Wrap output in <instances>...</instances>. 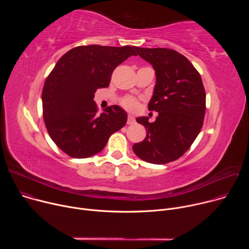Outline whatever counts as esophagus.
I'll return each instance as SVG.
<instances>
[{"label": "esophagus", "instance_id": "obj_1", "mask_svg": "<svg viewBox=\"0 0 249 249\" xmlns=\"http://www.w3.org/2000/svg\"><path fill=\"white\" fill-rule=\"evenodd\" d=\"M134 123H135V118H134V116L131 115V114H129V115H128V119H127V124H128V125H132V124H134Z\"/></svg>", "mask_w": 249, "mask_h": 249}]
</instances>
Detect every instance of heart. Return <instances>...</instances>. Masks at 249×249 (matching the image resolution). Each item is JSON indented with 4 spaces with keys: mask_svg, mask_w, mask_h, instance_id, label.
Returning <instances> with one entry per match:
<instances>
[{
    "mask_svg": "<svg viewBox=\"0 0 249 249\" xmlns=\"http://www.w3.org/2000/svg\"><path fill=\"white\" fill-rule=\"evenodd\" d=\"M120 104L124 108L130 111H136L139 108V100L132 95H126L122 97L120 99Z\"/></svg>",
    "mask_w": 249,
    "mask_h": 249,
    "instance_id": "obj_1",
    "label": "heart"
}]
</instances>
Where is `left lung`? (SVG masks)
Returning <instances> with one entry per match:
<instances>
[{
    "label": "left lung",
    "instance_id": "obj_1",
    "mask_svg": "<svg viewBox=\"0 0 249 249\" xmlns=\"http://www.w3.org/2000/svg\"><path fill=\"white\" fill-rule=\"evenodd\" d=\"M135 50L156 71L148 108L159 115L155 122H149V117L136 119L145 126L147 136L134 144L133 151L147 162L164 164L183 156L200 133L206 111L205 89L199 72L182 54L167 48Z\"/></svg>",
    "mask_w": 249,
    "mask_h": 249
}]
</instances>
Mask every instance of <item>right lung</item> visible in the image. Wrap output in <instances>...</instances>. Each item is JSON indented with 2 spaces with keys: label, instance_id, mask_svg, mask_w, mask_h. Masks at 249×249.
I'll return each mask as SVG.
<instances>
[{
  "label": "right lung",
  "instance_id": "1",
  "mask_svg": "<svg viewBox=\"0 0 249 249\" xmlns=\"http://www.w3.org/2000/svg\"><path fill=\"white\" fill-rule=\"evenodd\" d=\"M134 46H78L69 50L48 75L42 90L43 119L57 147L75 159L103 150L109 137L125 126L126 112L118 105L97 113L94 93L107 88L114 69L137 56Z\"/></svg>",
  "mask_w": 249,
  "mask_h": 249
}]
</instances>
